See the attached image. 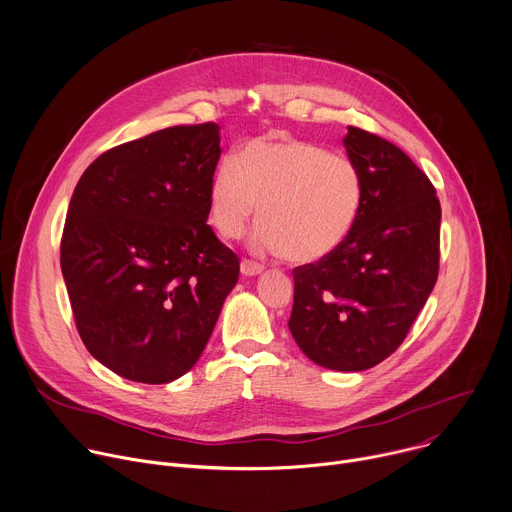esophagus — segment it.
<instances>
[{
  "label": "esophagus",
  "mask_w": 512,
  "mask_h": 512,
  "mask_svg": "<svg viewBox=\"0 0 512 512\" xmlns=\"http://www.w3.org/2000/svg\"><path fill=\"white\" fill-rule=\"evenodd\" d=\"M263 271V265L261 263H257V261H253V259H243L241 261V273L243 275H257V273H261Z\"/></svg>",
  "instance_id": "34e87169"
}]
</instances>
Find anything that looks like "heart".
<instances>
[{"label":"heart","instance_id":"obj_1","mask_svg":"<svg viewBox=\"0 0 512 512\" xmlns=\"http://www.w3.org/2000/svg\"><path fill=\"white\" fill-rule=\"evenodd\" d=\"M362 204L356 162L310 141H253L218 164L210 184V223L239 239L259 212L251 247L314 263L350 235Z\"/></svg>","mask_w":512,"mask_h":512}]
</instances>
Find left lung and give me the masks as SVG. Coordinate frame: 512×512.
Listing matches in <instances>:
<instances>
[{
  "instance_id": "1",
  "label": "left lung",
  "mask_w": 512,
  "mask_h": 512,
  "mask_svg": "<svg viewBox=\"0 0 512 512\" xmlns=\"http://www.w3.org/2000/svg\"><path fill=\"white\" fill-rule=\"evenodd\" d=\"M344 148L362 176V204L344 243L294 269L289 330L332 371H364L391 356L440 271L442 206L435 188L391 141L348 127Z\"/></svg>"
}]
</instances>
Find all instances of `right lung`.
<instances>
[{"instance_id":"right-lung-1","label":"right lung","mask_w":512,"mask_h":512,"mask_svg":"<svg viewBox=\"0 0 512 512\" xmlns=\"http://www.w3.org/2000/svg\"><path fill=\"white\" fill-rule=\"evenodd\" d=\"M221 158L212 121L117 145L81 176L60 267L87 350L123 379L162 385L200 358L239 279L206 223Z\"/></svg>"}]
</instances>
